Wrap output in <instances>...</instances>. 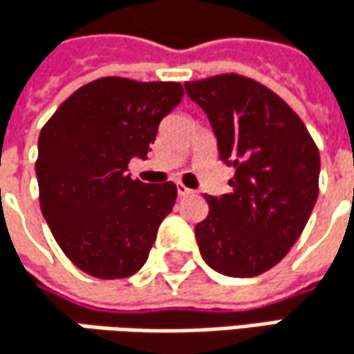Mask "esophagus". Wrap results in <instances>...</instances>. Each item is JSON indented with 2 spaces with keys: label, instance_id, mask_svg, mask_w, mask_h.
Here are the masks:
<instances>
[{
  "label": "esophagus",
  "instance_id": "34e87169",
  "mask_svg": "<svg viewBox=\"0 0 354 354\" xmlns=\"http://www.w3.org/2000/svg\"><path fill=\"white\" fill-rule=\"evenodd\" d=\"M176 190H178V196H190V194L194 192V190H190V188H186V186H184L182 182H178V184H176Z\"/></svg>",
  "mask_w": 354,
  "mask_h": 354
}]
</instances>
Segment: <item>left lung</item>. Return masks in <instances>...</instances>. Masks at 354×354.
<instances>
[{
  "mask_svg": "<svg viewBox=\"0 0 354 354\" xmlns=\"http://www.w3.org/2000/svg\"><path fill=\"white\" fill-rule=\"evenodd\" d=\"M207 114L232 192L207 196L194 227L203 260L225 277L262 274L301 236L318 198L319 153L301 118L274 92L242 75L184 84Z\"/></svg>",
  "mask_w": 354,
  "mask_h": 354,
  "instance_id": "left-lung-1",
  "label": "left lung"
}]
</instances>
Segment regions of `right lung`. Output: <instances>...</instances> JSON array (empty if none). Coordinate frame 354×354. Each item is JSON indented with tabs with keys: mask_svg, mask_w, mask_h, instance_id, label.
Masks as SVG:
<instances>
[{
	"mask_svg": "<svg viewBox=\"0 0 354 354\" xmlns=\"http://www.w3.org/2000/svg\"><path fill=\"white\" fill-rule=\"evenodd\" d=\"M182 96L174 82L102 77L71 94L40 131V209L84 272L122 279L145 264L176 186L133 180L127 166L147 158L162 118Z\"/></svg>",
	"mask_w": 354,
	"mask_h": 354,
	"instance_id": "obj_1",
	"label": "right lung"
}]
</instances>
